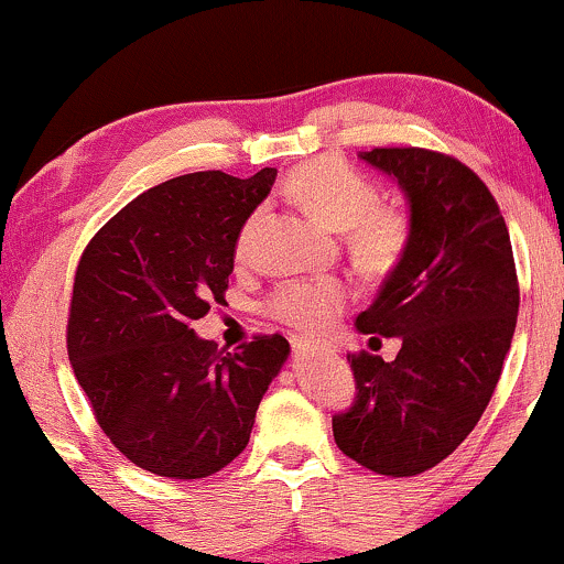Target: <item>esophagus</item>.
Instances as JSON below:
<instances>
[{
    "mask_svg": "<svg viewBox=\"0 0 564 564\" xmlns=\"http://www.w3.org/2000/svg\"><path fill=\"white\" fill-rule=\"evenodd\" d=\"M291 347H294L296 352H310V349H315L313 341L302 339V336H294V339H291Z\"/></svg>",
    "mask_w": 564,
    "mask_h": 564,
    "instance_id": "34e87169",
    "label": "esophagus"
}]
</instances>
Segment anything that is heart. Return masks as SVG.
<instances>
[{"label": "heart", "mask_w": 564, "mask_h": 564, "mask_svg": "<svg viewBox=\"0 0 564 564\" xmlns=\"http://www.w3.org/2000/svg\"><path fill=\"white\" fill-rule=\"evenodd\" d=\"M286 191L318 223L345 232L349 257L364 273H390L411 246L413 225L408 212L379 204V185L341 159L304 161L289 174ZM260 225L262 209L246 217L236 238L238 262L249 260ZM347 304L349 289L339 278H310L281 283L264 302V313L302 334H321L345 313Z\"/></svg>", "instance_id": "heart-1"}]
</instances>
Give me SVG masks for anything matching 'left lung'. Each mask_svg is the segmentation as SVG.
Instances as JSON below:
<instances>
[{"instance_id": "left-lung-1", "label": "left lung", "mask_w": 564, "mask_h": 564, "mask_svg": "<svg viewBox=\"0 0 564 564\" xmlns=\"http://www.w3.org/2000/svg\"><path fill=\"white\" fill-rule=\"evenodd\" d=\"M411 206L405 257L355 326L400 336L392 364L349 355L355 403L334 416V440L360 467L422 475L480 422L501 377L520 307L507 223L488 185L462 161L426 148H373Z\"/></svg>"}]
</instances>
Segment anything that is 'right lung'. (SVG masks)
<instances>
[{
    "label": "right lung",
    "mask_w": 564,
    "mask_h": 564,
    "mask_svg": "<svg viewBox=\"0 0 564 564\" xmlns=\"http://www.w3.org/2000/svg\"><path fill=\"white\" fill-rule=\"evenodd\" d=\"M275 174L166 180L84 249L68 310L70 368L100 430L140 469L198 480L228 467L286 364L281 334L217 352L191 328L225 300L238 230Z\"/></svg>",
    "instance_id": "right-lung-1"
}]
</instances>
